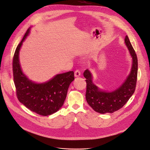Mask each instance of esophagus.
Here are the masks:
<instances>
[{"label":"esophagus","instance_id":"esophagus-1","mask_svg":"<svg viewBox=\"0 0 150 150\" xmlns=\"http://www.w3.org/2000/svg\"><path fill=\"white\" fill-rule=\"evenodd\" d=\"M74 75H75V77H79L80 75H81V72L79 70H76L75 71V74H74Z\"/></svg>","mask_w":150,"mask_h":150}]
</instances>
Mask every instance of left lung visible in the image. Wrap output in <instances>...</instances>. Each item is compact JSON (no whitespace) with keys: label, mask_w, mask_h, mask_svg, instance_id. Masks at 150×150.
I'll return each instance as SVG.
<instances>
[{"label":"left lung","mask_w":150,"mask_h":150,"mask_svg":"<svg viewBox=\"0 0 150 150\" xmlns=\"http://www.w3.org/2000/svg\"><path fill=\"white\" fill-rule=\"evenodd\" d=\"M125 45L132 58V67L129 74L116 89L108 91L101 89L93 82V76L89 69L83 72L86 78L87 90L85 97L88 104L96 112L105 114L112 113L127 103L135 92L138 73V59L135 50L127 35L125 38Z\"/></svg>","instance_id":"8db88e82"}]
</instances>
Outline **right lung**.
Here are the masks:
<instances>
[{
  "label": "right lung",
  "instance_id": "add662e5",
  "mask_svg": "<svg viewBox=\"0 0 150 150\" xmlns=\"http://www.w3.org/2000/svg\"><path fill=\"white\" fill-rule=\"evenodd\" d=\"M30 27L17 46L13 59V74L19 101L31 111L42 116L57 112L67 97L69 85L74 80V72L57 74L44 82L30 79L23 72L19 62V51L23 42L30 33Z\"/></svg>",
  "mask_w": 150,
  "mask_h": 150
}]
</instances>
